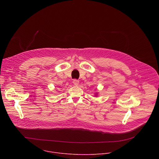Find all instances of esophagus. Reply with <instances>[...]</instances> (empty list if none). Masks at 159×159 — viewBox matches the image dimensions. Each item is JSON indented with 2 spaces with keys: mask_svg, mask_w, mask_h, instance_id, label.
I'll list each match as a JSON object with an SVG mask.
<instances>
[{
  "mask_svg": "<svg viewBox=\"0 0 159 159\" xmlns=\"http://www.w3.org/2000/svg\"><path fill=\"white\" fill-rule=\"evenodd\" d=\"M72 82H73V84H74V85H77L79 84V80H77V79H74L73 81H72Z\"/></svg>",
  "mask_w": 159,
  "mask_h": 159,
  "instance_id": "esophagus-1",
  "label": "esophagus"
}]
</instances>
